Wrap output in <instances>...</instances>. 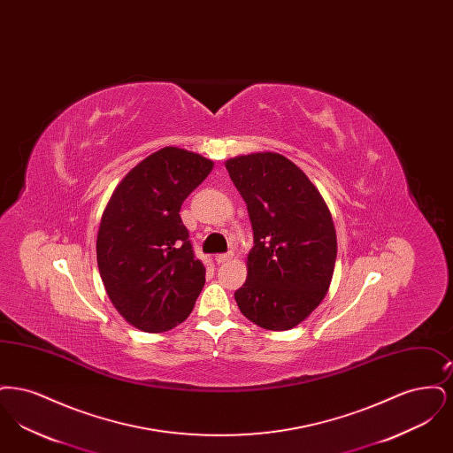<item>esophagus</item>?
<instances>
[{
	"label": "esophagus",
	"mask_w": 453,
	"mask_h": 453,
	"mask_svg": "<svg viewBox=\"0 0 453 453\" xmlns=\"http://www.w3.org/2000/svg\"><path fill=\"white\" fill-rule=\"evenodd\" d=\"M231 258H233V253H219V255H216L217 263H224V261H229Z\"/></svg>",
	"instance_id": "1"
}]
</instances>
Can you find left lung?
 <instances>
[{"instance_id":"8db88e82","label":"left lung","mask_w":453,"mask_h":453,"mask_svg":"<svg viewBox=\"0 0 453 453\" xmlns=\"http://www.w3.org/2000/svg\"><path fill=\"white\" fill-rule=\"evenodd\" d=\"M244 198L255 246L248 279L234 292L239 311L259 327L285 331L324 299L336 261L329 209L299 166L277 152L226 161Z\"/></svg>"}]
</instances>
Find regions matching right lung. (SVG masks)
<instances>
[{"label": "right lung", "instance_id": "add662e5", "mask_svg": "<svg viewBox=\"0 0 453 453\" xmlns=\"http://www.w3.org/2000/svg\"><path fill=\"white\" fill-rule=\"evenodd\" d=\"M214 163L180 148H163L119 183L104 211L96 261L108 297L127 323L161 333L183 323L205 283L183 226V200Z\"/></svg>", "mask_w": 453, "mask_h": 453}]
</instances>
